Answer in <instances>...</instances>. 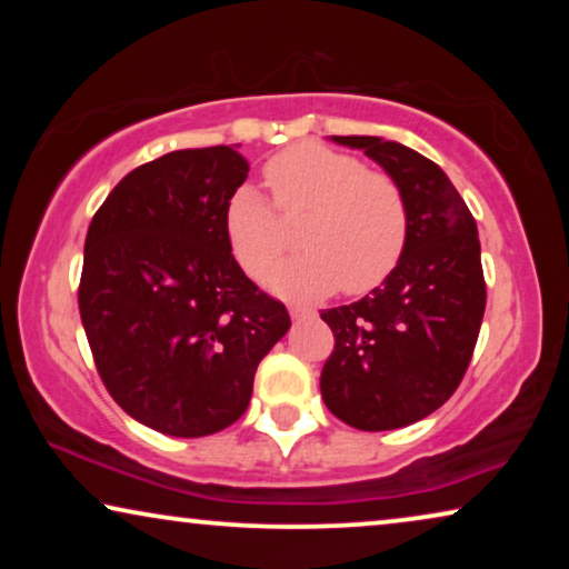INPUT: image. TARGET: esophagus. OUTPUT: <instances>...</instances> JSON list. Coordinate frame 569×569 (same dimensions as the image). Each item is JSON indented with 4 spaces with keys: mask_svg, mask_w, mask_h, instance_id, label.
<instances>
[{
    "mask_svg": "<svg viewBox=\"0 0 569 569\" xmlns=\"http://www.w3.org/2000/svg\"><path fill=\"white\" fill-rule=\"evenodd\" d=\"M290 313H292V318H310V316H316V308H310V306H290Z\"/></svg>",
    "mask_w": 569,
    "mask_h": 569,
    "instance_id": "1",
    "label": "esophagus"
}]
</instances>
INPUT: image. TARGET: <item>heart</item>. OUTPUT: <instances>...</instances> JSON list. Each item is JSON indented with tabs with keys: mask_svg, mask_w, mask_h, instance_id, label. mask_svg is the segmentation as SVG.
<instances>
[{
	"mask_svg": "<svg viewBox=\"0 0 569 569\" xmlns=\"http://www.w3.org/2000/svg\"><path fill=\"white\" fill-rule=\"evenodd\" d=\"M263 178L284 214H300V251L279 263L287 240L282 220L259 189L238 186L224 204V236L248 274L277 292L321 298L368 295L399 267L409 246V204L401 186L383 170L365 168L355 154L306 142L277 152Z\"/></svg>",
	"mask_w": 569,
	"mask_h": 569,
	"instance_id": "obj_1",
	"label": "heart"
}]
</instances>
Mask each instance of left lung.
Segmentation results:
<instances>
[{
  "label": "left lung",
  "mask_w": 569,
  "mask_h": 569,
  "mask_svg": "<svg viewBox=\"0 0 569 569\" xmlns=\"http://www.w3.org/2000/svg\"><path fill=\"white\" fill-rule=\"evenodd\" d=\"M333 139L360 147L401 186L411 230L383 287L321 313L333 331L321 396L349 427L396 430L440 409L469 370L487 306L477 220L425 154L380 137Z\"/></svg>",
  "instance_id": "left-lung-1"
}]
</instances>
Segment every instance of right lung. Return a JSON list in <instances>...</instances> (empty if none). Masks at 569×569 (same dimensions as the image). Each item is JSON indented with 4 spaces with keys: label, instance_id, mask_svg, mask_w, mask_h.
<instances>
[{
    "label": "right lung",
    "instance_id": "1",
    "mask_svg": "<svg viewBox=\"0 0 569 569\" xmlns=\"http://www.w3.org/2000/svg\"><path fill=\"white\" fill-rule=\"evenodd\" d=\"M248 170L228 144L162 154L108 193L84 238L77 302L98 376L162 435L204 438L243 417L256 368L290 329L224 236Z\"/></svg>",
    "mask_w": 569,
    "mask_h": 569
}]
</instances>
